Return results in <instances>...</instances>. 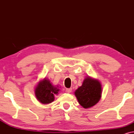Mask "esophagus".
Returning <instances> with one entry per match:
<instances>
[{"label": "esophagus", "instance_id": "34e87169", "mask_svg": "<svg viewBox=\"0 0 134 134\" xmlns=\"http://www.w3.org/2000/svg\"><path fill=\"white\" fill-rule=\"evenodd\" d=\"M72 88L66 89V92H67V93H70V92H72Z\"/></svg>", "mask_w": 134, "mask_h": 134}]
</instances>
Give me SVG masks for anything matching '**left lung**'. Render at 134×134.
Segmentation results:
<instances>
[{
  "label": "left lung",
  "mask_w": 134,
  "mask_h": 134,
  "mask_svg": "<svg viewBox=\"0 0 134 134\" xmlns=\"http://www.w3.org/2000/svg\"><path fill=\"white\" fill-rule=\"evenodd\" d=\"M78 102L85 108L95 105L100 99L102 94L101 85L98 80L87 77L83 85L75 92Z\"/></svg>",
  "instance_id": "8db88e82"
}]
</instances>
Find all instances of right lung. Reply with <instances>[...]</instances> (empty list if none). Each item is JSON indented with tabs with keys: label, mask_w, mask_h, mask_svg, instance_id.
Wrapping results in <instances>:
<instances>
[{
	"label": "right lung",
	"mask_w": 134,
	"mask_h": 134,
	"mask_svg": "<svg viewBox=\"0 0 134 134\" xmlns=\"http://www.w3.org/2000/svg\"><path fill=\"white\" fill-rule=\"evenodd\" d=\"M59 91V89L51 85L48 80L44 79L37 85L35 93L40 102L43 104H48L54 101V94H58Z\"/></svg>",
	"instance_id": "obj_1"
}]
</instances>
